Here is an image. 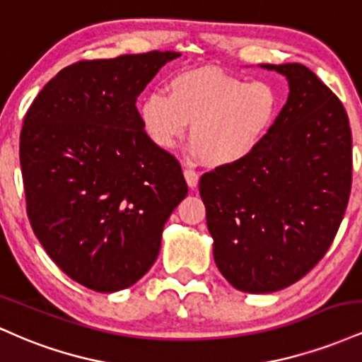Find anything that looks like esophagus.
<instances>
[{"label":"esophagus","instance_id":"34e87169","mask_svg":"<svg viewBox=\"0 0 362 362\" xmlns=\"http://www.w3.org/2000/svg\"><path fill=\"white\" fill-rule=\"evenodd\" d=\"M184 177L187 180V185L190 187V189H195L199 184V173L194 172L192 168H184Z\"/></svg>","mask_w":362,"mask_h":362}]
</instances>
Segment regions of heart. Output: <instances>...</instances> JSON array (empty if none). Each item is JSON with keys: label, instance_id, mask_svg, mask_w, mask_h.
<instances>
[{"label": "heart", "instance_id": "1", "mask_svg": "<svg viewBox=\"0 0 362 362\" xmlns=\"http://www.w3.org/2000/svg\"><path fill=\"white\" fill-rule=\"evenodd\" d=\"M279 112L281 97L272 85L214 66L178 73L168 83V97L155 91L139 103L141 126L156 148H175L192 124V153L213 168L252 156Z\"/></svg>", "mask_w": 362, "mask_h": 362}]
</instances>
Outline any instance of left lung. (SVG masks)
I'll return each mask as SVG.
<instances>
[{"label": "left lung", "mask_w": 362, "mask_h": 362, "mask_svg": "<svg viewBox=\"0 0 362 362\" xmlns=\"http://www.w3.org/2000/svg\"><path fill=\"white\" fill-rule=\"evenodd\" d=\"M260 66L286 76L288 102L252 156L199 180L216 265L252 294L288 288L322 260L352 184L342 102L306 66Z\"/></svg>", "instance_id": "obj_1"}]
</instances>
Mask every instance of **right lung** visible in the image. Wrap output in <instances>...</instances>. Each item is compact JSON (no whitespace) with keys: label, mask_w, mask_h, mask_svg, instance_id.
Here are the masks:
<instances>
[{"label":"right lung","mask_w":362,"mask_h":362,"mask_svg":"<svg viewBox=\"0 0 362 362\" xmlns=\"http://www.w3.org/2000/svg\"><path fill=\"white\" fill-rule=\"evenodd\" d=\"M172 51L80 61L35 97L20 134L27 214L66 276L98 293L138 282L187 195L180 163L143 131L139 93Z\"/></svg>","instance_id":"1"}]
</instances>
